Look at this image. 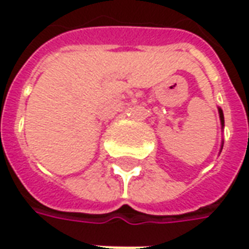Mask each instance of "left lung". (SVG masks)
I'll use <instances>...</instances> for the list:
<instances>
[{"label": "left lung", "instance_id": "8db88e82", "mask_svg": "<svg viewBox=\"0 0 249 249\" xmlns=\"http://www.w3.org/2000/svg\"><path fill=\"white\" fill-rule=\"evenodd\" d=\"M219 113H220V120H221V124L224 125V114H223V110L219 109Z\"/></svg>", "mask_w": 249, "mask_h": 249}]
</instances>
